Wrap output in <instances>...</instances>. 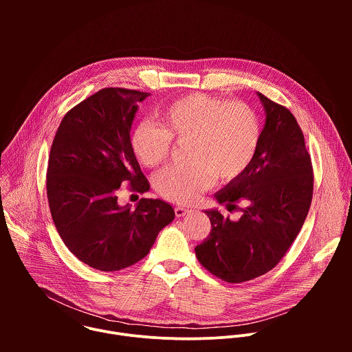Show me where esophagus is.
I'll use <instances>...</instances> for the list:
<instances>
[{
  "mask_svg": "<svg viewBox=\"0 0 352 352\" xmlns=\"http://www.w3.org/2000/svg\"><path fill=\"white\" fill-rule=\"evenodd\" d=\"M193 210L192 209H186V208H175V216L177 217H185V216H188L189 213H192Z\"/></svg>",
  "mask_w": 352,
  "mask_h": 352,
  "instance_id": "34e87169",
  "label": "esophagus"
}]
</instances>
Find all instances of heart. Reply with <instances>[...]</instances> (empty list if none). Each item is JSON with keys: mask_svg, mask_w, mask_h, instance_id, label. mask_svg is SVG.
<instances>
[{"mask_svg": "<svg viewBox=\"0 0 352 352\" xmlns=\"http://www.w3.org/2000/svg\"><path fill=\"white\" fill-rule=\"evenodd\" d=\"M163 126L138 124L131 133L135 157L147 167L164 163L173 138L186 146L189 163L163 170L156 179L157 192L170 202L190 205L212 188L217 175L232 181L252 166L262 140V124L256 111L227 98L192 93L173 102L160 114Z\"/></svg>", "mask_w": 352, "mask_h": 352, "instance_id": "obj_1", "label": "heart"}]
</instances>
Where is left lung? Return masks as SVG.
<instances>
[{"instance_id":"1","label":"left lung","mask_w":352,"mask_h":352,"mask_svg":"<svg viewBox=\"0 0 352 352\" xmlns=\"http://www.w3.org/2000/svg\"><path fill=\"white\" fill-rule=\"evenodd\" d=\"M265 126L255 162L214 193L217 204L246 208L232 221L219 209L205 210L209 236L195 248L197 261L227 283H242L272 270L287 254L308 216L314 171L304 133L285 107L258 91Z\"/></svg>"}]
</instances>
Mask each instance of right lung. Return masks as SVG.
<instances>
[{
  "label": "right lung",
  "mask_w": 352,
  "mask_h": 352,
  "mask_svg": "<svg viewBox=\"0 0 352 352\" xmlns=\"http://www.w3.org/2000/svg\"><path fill=\"white\" fill-rule=\"evenodd\" d=\"M148 93L107 87L63 118L50 152L47 197L56 228L71 252L87 266L117 272L143 259L174 217L160 199L120 206L124 182L140 193L148 182L131 148L138 103Z\"/></svg>",
  "instance_id": "right-lung-1"
}]
</instances>
